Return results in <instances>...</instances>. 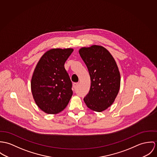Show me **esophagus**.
Here are the masks:
<instances>
[{
  "mask_svg": "<svg viewBox=\"0 0 157 157\" xmlns=\"http://www.w3.org/2000/svg\"><path fill=\"white\" fill-rule=\"evenodd\" d=\"M78 82H73V87L75 88H76V87L78 86Z\"/></svg>",
  "mask_w": 157,
  "mask_h": 157,
  "instance_id": "34e87169",
  "label": "esophagus"
}]
</instances>
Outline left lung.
Here are the masks:
<instances>
[{
	"instance_id": "8db88e82",
	"label": "left lung",
	"mask_w": 157,
	"mask_h": 157,
	"mask_svg": "<svg viewBox=\"0 0 157 157\" xmlns=\"http://www.w3.org/2000/svg\"><path fill=\"white\" fill-rule=\"evenodd\" d=\"M79 53L88 70L91 86L84 101L90 109L101 112L114 102L120 88L121 76L116 63L105 48L93 45Z\"/></svg>"
}]
</instances>
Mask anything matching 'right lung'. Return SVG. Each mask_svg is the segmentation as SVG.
<instances>
[{
  "instance_id": "obj_1",
  "label": "right lung",
  "mask_w": 157,
  "mask_h": 157,
  "mask_svg": "<svg viewBox=\"0 0 157 157\" xmlns=\"http://www.w3.org/2000/svg\"><path fill=\"white\" fill-rule=\"evenodd\" d=\"M72 49H52L38 61L31 79L35 103L48 114H57L69 104L73 94L72 82L64 63Z\"/></svg>"
}]
</instances>
